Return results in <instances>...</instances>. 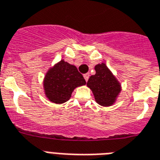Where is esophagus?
<instances>
[{
	"label": "esophagus",
	"instance_id": "esophagus-1",
	"mask_svg": "<svg viewBox=\"0 0 160 160\" xmlns=\"http://www.w3.org/2000/svg\"><path fill=\"white\" fill-rule=\"evenodd\" d=\"M84 80H86V81H88V80H89V73L84 74Z\"/></svg>",
	"mask_w": 160,
	"mask_h": 160
}]
</instances>
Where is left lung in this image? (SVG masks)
<instances>
[{
  "mask_svg": "<svg viewBox=\"0 0 160 160\" xmlns=\"http://www.w3.org/2000/svg\"><path fill=\"white\" fill-rule=\"evenodd\" d=\"M95 75L89 77L87 85L91 89L96 102L102 106H110L121 91V86L106 65L95 66Z\"/></svg>",
  "mask_w": 160,
  "mask_h": 160,
  "instance_id": "left-lung-1",
  "label": "left lung"
}]
</instances>
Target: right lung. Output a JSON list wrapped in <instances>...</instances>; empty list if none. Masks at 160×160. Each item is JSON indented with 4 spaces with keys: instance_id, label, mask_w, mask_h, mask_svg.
Instances as JSON below:
<instances>
[{
    "instance_id": "right-lung-1",
    "label": "right lung",
    "mask_w": 160,
    "mask_h": 160,
    "mask_svg": "<svg viewBox=\"0 0 160 160\" xmlns=\"http://www.w3.org/2000/svg\"><path fill=\"white\" fill-rule=\"evenodd\" d=\"M85 84L77 68L63 60L48 71L43 82L47 97L55 103L67 102L75 88Z\"/></svg>"
}]
</instances>
